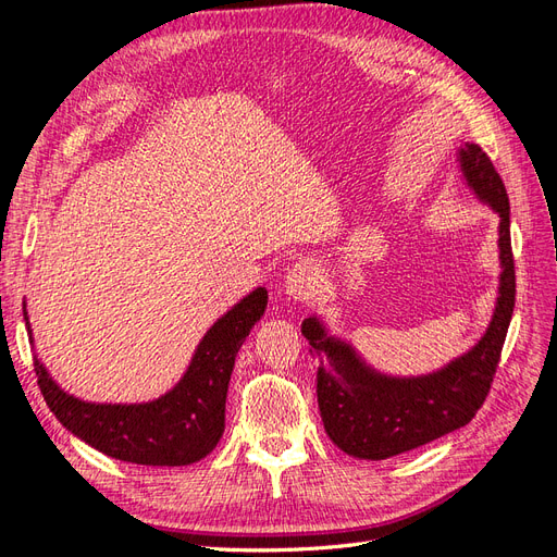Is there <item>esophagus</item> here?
<instances>
[{
  "mask_svg": "<svg viewBox=\"0 0 557 557\" xmlns=\"http://www.w3.org/2000/svg\"><path fill=\"white\" fill-rule=\"evenodd\" d=\"M320 288V274L318 267L309 260L297 262L288 276H285V293L290 295V299L295 301H307L311 299Z\"/></svg>",
  "mask_w": 557,
  "mask_h": 557,
  "instance_id": "1",
  "label": "esophagus"
}]
</instances>
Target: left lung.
<instances>
[{
	"label": "left lung",
	"instance_id": "8db88e82",
	"mask_svg": "<svg viewBox=\"0 0 557 557\" xmlns=\"http://www.w3.org/2000/svg\"><path fill=\"white\" fill-rule=\"evenodd\" d=\"M471 188L499 213L502 278L493 323L467 356L423 379H385L356 358L346 344L325 336L315 318H305L301 334L318 360L315 395L330 440L344 453L367 460L425 446L467 425L491 393L504 339L516 305V267L509 230V197L483 150L467 144L460 153Z\"/></svg>",
	"mask_w": 557,
	"mask_h": 557
}]
</instances>
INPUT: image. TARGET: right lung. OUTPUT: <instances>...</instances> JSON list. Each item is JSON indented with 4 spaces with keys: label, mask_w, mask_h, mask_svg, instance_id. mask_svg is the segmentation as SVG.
Masks as SVG:
<instances>
[{
    "label": "right lung",
    "mask_w": 557,
    "mask_h": 557,
    "mask_svg": "<svg viewBox=\"0 0 557 557\" xmlns=\"http://www.w3.org/2000/svg\"><path fill=\"white\" fill-rule=\"evenodd\" d=\"M264 307L267 290L258 288L227 311L197 346L183 381L156 401L132 407L81 401L60 391L35 360L39 391L66 430L109 458L153 467L197 462L221 442L234 360Z\"/></svg>",
    "instance_id": "add662e5"
}]
</instances>
